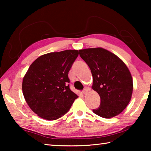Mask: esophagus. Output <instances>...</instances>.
<instances>
[{
	"instance_id": "obj_1",
	"label": "esophagus",
	"mask_w": 151,
	"mask_h": 151,
	"mask_svg": "<svg viewBox=\"0 0 151 151\" xmlns=\"http://www.w3.org/2000/svg\"><path fill=\"white\" fill-rule=\"evenodd\" d=\"M87 91H88V89H87V88H85L83 89V94H86V93H87Z\"/></svg>"
}]
</instances>
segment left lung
<instances>
[{"label":"left lung","instance_id":"left-lung-1","mask_svg":"<svg viewBox=\"0 0 151 151\" xmlns=\"http://www.w3.org/2000/svg\"><path fill=\"white\" fill-rule=\"evenodd\" d=\"M79 55L91 70L92 88L101 97V104L93 111L103 118L118 115L131 101L133 83L123 61L102 48L79 50Z\"/></svg>","mask_w":151,"mask_h":151}]
</instances>
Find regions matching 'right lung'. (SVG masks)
Instances as JSON below:
<instances>
[{
	"instance_id": "right-lung-1",
	"label": "right lung",
	"mask_w": 151,
	"mask_h": 151,
	"mask_svg": "<svg viewBox=\"0 0 151 151\" xmlns=\"http://www.w3.org/2000/svg\"><path fill=\"white\" fill-rule=\"evenodd\" d=\"M78 50L50 52L37 58L22 81V93L32 111L53 121L67 112L78 96L70 89L68 74Z\"/></svg>"
}]
</instances>
